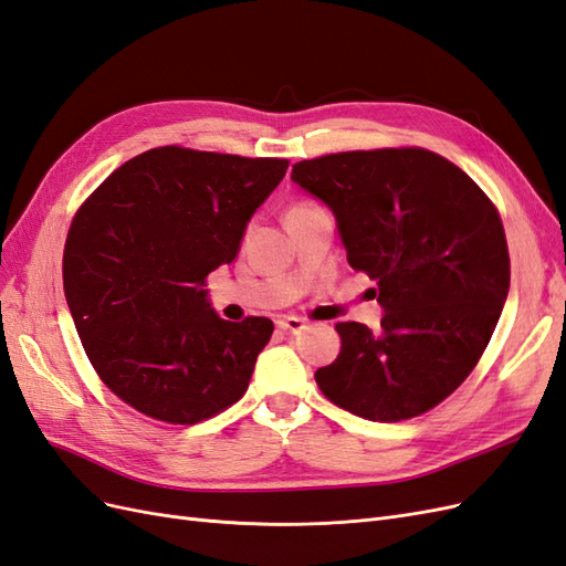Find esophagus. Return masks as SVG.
I'll list each match as a JSON object with an SVG mask.
<instances>
[{
  "instance_id": "1",
  "label": "esophagus",
  "mask_w": 566,
  "mask_h": 566,
  "mask_svg": "<svg viewBox=\"0 0 566 566\" xmlns=\"http://www.w3.org/2000/svg\"><path fill=\"white\" fill-rule=\"evenodd\" d=\"M276 323H279L281 331L293 333V335H297V333H302V331L306 328V323H304L302 318H297V316H283V318H279Z\"/></svg>"
}]
</instances>
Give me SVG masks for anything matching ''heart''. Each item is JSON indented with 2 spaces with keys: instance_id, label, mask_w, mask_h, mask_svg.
Masks as SVG:
<instances>
[{
  "instance_id": "1",
  "label": "heart",
  "mask_w": 566,
  "mask_h": 566,
  "mask_svg": "<svg viewBox=\"0 0 566 566\" xmlns=\"http://www.w3.org/2000/svg\"><path fill=\"white\" fill-rule=\"evenodd\" d=\"M316 205L314 202H306V200H297L287 208V214L285 217H293V214H300V212H306V210H314Z\"/></svg>"
}]
</instances>
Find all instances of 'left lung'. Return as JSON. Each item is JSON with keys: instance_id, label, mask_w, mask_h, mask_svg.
Wrapping results in <instances>:
<instances>
[{"instance_id": "left-lung-1", "label": "left lung", "mask_w": 566, "mask_h": 566, "mask_svg": "<svg viewBox=\"0 0 566 566\" xmlns=\"http://www.w3.org/2000/svg\"><path fill=\"white\" fill-rule=\"evenodd\" d=\"M293 181L333 210L347 262L375 281L382 331L335 325L342 349L316 370L335 406L375 422L427 413L482 358L510 290L503 221L458 165L418 146L331 153Z\"/></svg>"}]
</instances>
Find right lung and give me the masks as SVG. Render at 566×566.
<instances>
[{"instance_id":"add662e5","label":"right lung","mask_w":566,"mask_h":566,"mask_svg":"<svg viewBox=\"0 0 566 566\" xmlns=\"http://www.w3.org/2000/svg\"><path fill=\"white\" fill-rule=\"evenodd\" d=\"M285 169L283 158L160 146L80 205L63 250L65 300L117 399L153 420L196 424L243 397L273 323L219 318L205 279L233 262Z\"/></svg>"}]
</instances>
